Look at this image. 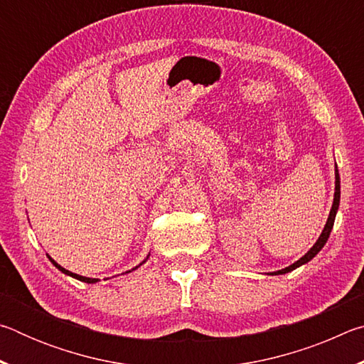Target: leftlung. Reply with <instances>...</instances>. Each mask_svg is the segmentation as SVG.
Here are the masks:
<instances>
[{
	"instance_id": "left-lung-1",
	"label": "left lung",
	"mask_w": 364,
	"mask_h": 364,
	"mask_svg": "<svg viewBox=\"0 0 364 364\" xmlns=\"http://www.w3.org/2000/svg\"><path fill=\"white\" fill-rule=\"evenodd\" d=\"M338 204H341V178H338V170H337V165H336V193H334V202H332V208H331V212H329V217H328V221H326V226H324V230H323V232H321V236L318 237V241L315 242V245H313V247H311L310 250H308L304 257L299 258V260L295 262V263H292L291 267L282 268V269H278V271H273V273H268V274H271V276L286 274V273H289V271H292V269H295V268L301 267V264L308 263V262L311 260L313 257L318 255V252L324 247L326 242H328L329 234H331V231H332V226H334V220H336V213H337V210H338Z\"/></svg>"
}]
</instances>
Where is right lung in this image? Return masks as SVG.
<instances>
[{
  "label": "right lung",
  "mask_w": 364,
  "mask_h": 364,
  "mask_svg": "<svg viewBox=\"0 0 364 364\" xmlns=\"http://www.w3.org/2000/svg\"><path fill=\"white\" fill-rule=\"evenodd\" d=\"M48 258H49V260H51V263L54 264V267H56L59 271H63V273L64 274H67V276H72V278H75V279H78V281H83V282H88V284H95V282H97V279L96 278H86V276H80V274H75V273H72V271H69V269H65V268H63V267H60V264L59 263H56V262H54L53 260V258L51 257H49L48 255ZM147 258H149V255H147ZM147 258H146V260H147ZM144 260V262H146ZM143 262V263H144ZM143 263H139V264H143ZM139 264H138V267H139ZM136 267V268H138ZM136 268H133V269H136ZM132 269V271H133ZM127 273H130V271H127Z\"/></svg>",
  "instance_id": "right-lung-1"
}]
</instances>
